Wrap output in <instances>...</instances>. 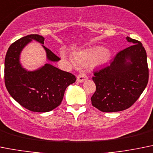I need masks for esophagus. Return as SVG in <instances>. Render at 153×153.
Here are the masks:
<instances>
[{
    "mask_svg": "<svg viewBox=\"0 0 153 153\" xmlns=\"http://www.w3.org/2000/svg\"><path fill=\"white\" fill-rule=\"evenodd\" d=\"M87 79H88V76H87L86 74L84 73V72L79 73L78 74V77H77V81L79 82V83H82V82H84L85 81H86Z\"/></svg>",
    "mask_w": 153,
    "mask_h": 153,
    "instance_id": "esophagus-1",
    "label": "esophagus"
}]
</instances>
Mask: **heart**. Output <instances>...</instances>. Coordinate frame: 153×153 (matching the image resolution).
<instances>
[{
    "instance_id": "b5f03b06",
    "label": "heart",
    "mask_w": 153,
    "mask_h": 153,
    "mask_svg": "<svg viewBox=\"0 0 153 153\" xmlns=\"http://www.w3.org/2000/svg\"><path fill=\"white\" fill-rule=\"evenodd\" d=\"M110 53L107 50L102 48H94L77 53L75 55V59L78 62H90L97 59V62L98 64H102L107 62Z\"/></svg>"
}]
</instances>
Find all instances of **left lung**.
Instances as JSON below:
<instances>
[{"label":"left lung","mask_w":153,"mask_h":153,"mask_svg":"<svg viewBox=\"0 0 153 153\" xmlns=\"http://www.w3.org/2000/svg\"><path fill=\"white\" fill-rule=\"evenodd\" d=\"M131 46L120 51L110 64L94 72L96 91L93 106L103 112L125 110L134 103L149 81L145 48L140 41L127 37Z\"/></svg>","instance_id":"obj_1"}]
</instances>
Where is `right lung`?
I'll use <instances>...</instances> for the list:
<instances>
[{
  "label": "right lung",
  "mask_w": 153,
  "mask_h": 153,
  "mask_svg": "<svg viewBox=\"0 0 153 153\" xmlns=\"http://www.w3.org/2000/svg\"><path fill=\"white\" fill-rule=\"evenodd\" d=\"M32 40L44 44V37L29 35L17 40L8 48L4 62L5 86L10 96L25 109L31 112H50L60 105L65 89L75 82L76 78L72 73L48 63L33 72L22 68L19 55L24 47ZM42 46L48 60L56 62L60 59Z\"/></svg>",
  "instance_id": "add662e5"
}]
</instances>
